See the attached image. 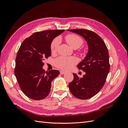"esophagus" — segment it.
<instances>
[{
  "mask_svg": "<svg viewBox=\"0 0 128 128\" xmlns=\"http://www.w3.org/2000/svg\"><path fill=\"white\" fill-rule=\"evenodd\" d=\"M60 72L61 74H62V75L66 73V72H64V71H62V70H61V71Z\"/></svg>",
  "mask_w": 128,
  "mask_h": 128,
  "instance_id": "obj_1",
  "label": "esophagus"
}]
</instances>
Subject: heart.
Wrapping results in <instances>:
<instances>
[{
  "mask_svg": "<svg viewBox=\"0 0 128 128\" xmlns=\"http://www.w3.org/2000/svg\"><path fill=\"white\" fill-rule=\"evenodd\" d=\"M66 41L74 49L79 48L83 43V40L80 36L76 34H68L65 37ZM61 40L59 37H56L51 42L50 48L52 53H56L60 45ZM81 52H85L84 48L80 49ZM78 62V59L76 57L59 56L54 60V63L56 67L63 70H68L72 68Z\"/></svg>",
  "mask_w": 128,
  "mask_h": 128,
  "instance_id": "heart-1",
  "label": "heart"
}]
</instances>
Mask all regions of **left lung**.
I'll list each match as a JSON object with an SVG mask.
<instances>
[{"mask_svg": "<svg viewBox=\"0 0 128 128\" xmlns=\"http://www.w3.org/2000/svg\"><path fill=\"white\" fill-rule=\"evenodd\" d=\"M83 36L88 42V51L77 67L86 72L82 78L73 73L74 80L68 86L76 98L86 100L92 98L105 83L110 69L109 54L104 41L98 34L84 29L67 30Z\"/></svg>", "mask_w": 128, "mask_h": 128, "instance_id": "1", "label": "left lung"}]
</instances>
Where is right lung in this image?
Returning a JSON list of instances; mask_svg holds the SVG:
<instances>
[{
    "label": "right lung",
    "mask_w": 128,
    "mask_h": 128,
    "mask_svg": "<svg viewBox=\"0 0 128 128\" xmlns=\"http://www.w3.org/2000/svg\"><path fill=\"white\" fill-rule=\"evenodd\" d=\"M64 30L36 32L26 38L19 48L15 59L14 73L21 90L28 98L43 99L51 90V82L60 74L59 70L45 72L44 61L51 56L53 40Z\"/></svg>",
    "instance_id": "right-lung-1"
}]
</instances>
